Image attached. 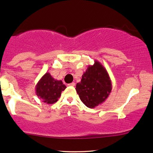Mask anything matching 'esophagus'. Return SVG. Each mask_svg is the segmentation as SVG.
<instances>
[{
    "label": "esophagus",
    "instance_id": "1",
    "mask_svg": "<svg viewBox=\"0 0 153 153\" xmlns=\"http://www.w3.org/2000/svg\"><path fill=\"white\" fill-rule=\"evenodd\" d=\"M68 85L73 87V86L75 85V82H71V83H70V84H68Z\"/></svg>",
    "mask_w": 153,
    "mask_h": 153
}]
</instances>
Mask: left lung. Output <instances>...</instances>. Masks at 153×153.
I'll list each match as a JSON object with an SVG mask.
<instances>
[{
    "label": "left lung",
    "instance_id": "1",
    "mask_svg": "<svg viewBox=\"0 0 153 153\" xmlns=\"http://www.w3.org/2000/svg\"><path fill=\"white\" fill-rule=\"evenodd\" d=\"M111 80L106 68L97 60L94 65H88L76 85V92L82 103L94 108L105 101L111 93Z\"/></svg>",
    "mask_w": 153,
    "mask_h": 153
}]
</instances>
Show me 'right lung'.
<instances>
[{"mask_svg": "<svg viewBox=\"0 0 153 153\" xmlns=\"http://www.w3.org/2000/svg\"><path fill=\"white\" fill-rule=\"evenodd\" d=\"M66 86L61 80H55L49 73H46L36 85V94L44 103L56 102Z\"/></svg>", "mask_w": 153, "mask_h": 153, "instance_id": "add662e5", "label": "right lung"}]
</instances>
